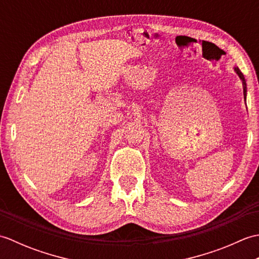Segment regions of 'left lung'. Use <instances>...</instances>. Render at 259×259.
<instances>
[{
  "instance_id": "8db88e82",
  "label": "left lung",
  "mask_w": 259,
  "mask_h": 259,
  "mask_svg": "<svg viewBox=\"0 0 259 259\" xmlns=\"http://www.w3.org/2000/svg\"><path fill=\"white\" fill-rule=\"evenodd\" d=\"M234 71L236 72V74H237L239 76V79L243 81V85H244V96H245V99H246V96H247V83H246V79L244 74L241 73V71L239 70V68L237 67H234Z\"/></svg>"
}]
</instances>
